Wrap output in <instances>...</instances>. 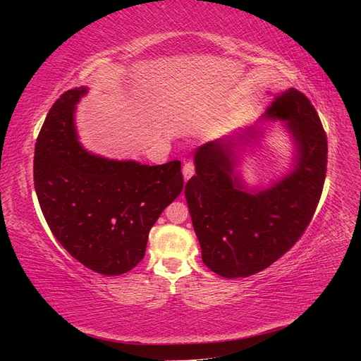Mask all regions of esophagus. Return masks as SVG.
Segmentation results:
<instances>
[{"mask_svg":"<svg viewBox=\"0 0 361 361\" xmlns=\"http://www.w3.org/2000/svg\"><path fill=\"white\" fill-rule=\"evenodd\" d=\"M194 171H195V167H194V164L192 162H187L183 166V169H182V173H183V179L185 180H188L192 174H194Z\"/></svg>","mask_w":361,"mask_h":361,"instance_id":"34e87169","label":"esophagus"}]
</instances>
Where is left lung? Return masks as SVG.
I'll return each mask as SVG.
<instances>
[{"label": "left lung", "mask_w": 361, "mask_h": 361, "mask_svg": "<svg viewBox=\"0 0 361 361\" xmlns=\"http://www.w3.org/2000/svg\"><path fill=\"white\" fill-rule=\"evenodd\" d=\"M264 118L283 120L295 143L293 167L267 190L248 191L235 174L239 146L256 128L209 141L195 154L185 185L204 265L226 279L248 277L274 264L298 241L319 203L326 173V135L314 106L289 89L274 97Z\"/></svg>", "instance_id": "obj_1"}]
</instances>
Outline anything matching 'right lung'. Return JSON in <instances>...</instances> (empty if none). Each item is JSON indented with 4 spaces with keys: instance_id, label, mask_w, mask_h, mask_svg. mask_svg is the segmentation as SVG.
Here are the masks:
<instances>
[{
    "instance_id": "right-lung-1",
    "label": "right lung",
    "mask_w": 361,
    "mask_h": 361,
    "mask_svg": "<svg viewBox=\"0 0 361 361\" xmlns=\"http://www.w3.org/2000/svg\"><path fill=\"white\" fill-rule=\"evenodd\" d=\"M85 87L51 106L35 149V188L57 241L84 267L120 276L145 257L152 226L183 188L180 161L146 166L87 152L75 129Z\"/></svg>"
}]
</instances>
